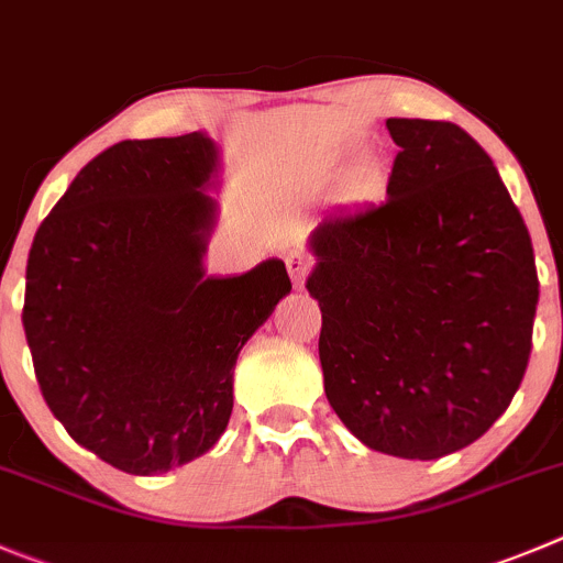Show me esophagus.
Returning <instances> with one entry per match:
<instances>
[{
  "mask_svg": "<svg viewBox=\"0 0 563 563\" xmlns=\"http://www.w3.org/2000/svg\"><path fill=\"white\" fill-rule=\"evenodd\" d=\"M287 262V273H290V278L296 282V285H303V276L309 273V256L303 254L301 249H290L285 256Z\"/></svg>",
  "mask_w": 563,
  "mask_h": 563,
  "instance_id": "34e87169",
  "label": "esophagus"
}]
</instances>
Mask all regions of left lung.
Returning a JSON list of instances; mask_svg holds the SVG:
<instances>
[{
  "instance_id": "left-lung-1",
  "label": "left lung",
  "mask_w": 563,
  "mask_h": 563,
  "mask_svg": "<svg viewBox=\"0 0 563 563\" xmlns=\"http://www.w3.org/2000/svg\"><path fill=\"white\" fill-rule=\"evenodd\" d=\"M387 198L323 218L307 290L336 417L371 451L431 462L473 445L511 404L539 278L526 221L462 126L387 118Z\"/></svg>"
}]
</instances>
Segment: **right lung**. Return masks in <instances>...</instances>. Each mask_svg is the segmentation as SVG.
Here are the masks:
<instances>
[{"instance_id": "obj_1", "label": "right lung", "mask_w": 563, "mask_h": 563, "mask_svg": "<svg viewBox=\"0 0 563 563\" xmlns=\"http://www.w3.org/2000/svg\"><path fill=\"white\" fill-rule=\"evenodd\" d=\"M218 168L207 132L121 141L32 240L21 320L41 393L77 445L130 475L216 445L238 353L292 290L282 260L207 273Z\"/></svg>"}]
</instances>
